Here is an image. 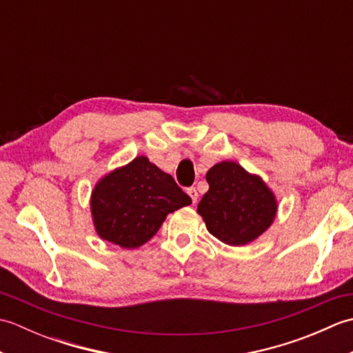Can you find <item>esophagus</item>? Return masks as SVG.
<instances>
[{"instance_id": "34e87169", "label": "esophagus", "mask_w": 353, "mask_h": 353, "mask_svg": "<svg viewBox=\"0 0 353 353\" xmlns=\"http://www.w3.org/2000/svg\"><path fill=\"white\" fill-rule=\"evenodd\" d=\"M186 192H188V196L191 197L192 203H196L197 199H199V192H197V190H196V186H191V188L186 190Z\"/></svg>"}]
</instances>
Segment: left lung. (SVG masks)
Returning <instances> with one entry per match:
<instances>
[{
	"instance_id": "1",
	"label": "left lung",
	"mask_w": 353,
	"mask_h": 353,
	"mask_svg": "<svg viewBox=\"0 0 353 353\" xmlns=\"http://www.w3.org/2000/svg\"><path fill=\"white\" fill-rule=\"evenodd\" d=\"M206 181L209 190L197 212L209 234L221 243L245 245L272 226L277 200L259 176L234 161H223L206 172Z\"/></svg>"
}]
</instances>
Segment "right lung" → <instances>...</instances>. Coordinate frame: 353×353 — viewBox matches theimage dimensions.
Wrapping results in <instances>:
<instances>
[{
    "instance_id": "add662e5",
    "label": "right lung",
    "mask_w": 353,
    "mask_h": 353,
    "mask_svg": "<svg viewBox=\"0 0 353 353\" xmlns=\"http://www.w3.org/2000/svg\"><path fill=\"white\" fill-rule=\"evenodd\" d=\"M188 205V194L145 156L108 172L91 194L95 232L123 249L150 241L168 214Z\"/></svg>"
}]
</instances>
